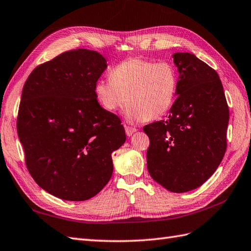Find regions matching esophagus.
<instances>
[{
    "mask_svg": "<svg viewBox=\"0 0 251 251\" xmlns=\"http://www.w3.org/2000/svg\"><path fill=\"white\" fill-rule=\"evenodd\" d=\"M138 129L137 128H135V127H129V126H126L125 127V131H126V135L128 136V137H130V136H132L133 133H135L136 131H137Z\"/></svg>",
    "mask_w": 251,
    "mask_h": 251,
    "instance_id": "esophagus-1",
    "label": "esophagus"
}]
</instances>
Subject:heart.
Returning a JSON list of instances; mask_svg holds the SVG:
<instances>
[{
	"instance_id": "heart-1",
	"label": "heart",
	"mask_w": 251,
	"mask_h": 251,
	"mask_svg": "<svg viewBox=\"0 0 251 251\" xmlns=\"http://www.w3.org/2000/svg\"><path fill=\"white\" fill-rule=\"evenodd\" d=\"M110 78L95 83L96 99L109 112L129 103L125 113L131 122L159 119L176 100L177 73L169 62L129 57L111 69Z\"/></svg>"
}]
</instances>
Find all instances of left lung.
<instances>
[{
	"label": "left lung",
	"instance_id": "8db88e82",
	"mask_svg": "<svg viewBox=\"0 0 251 251\" xmlns=\"http://www.w3.org/2000/svg\"><path fill=\"white\" fill-rule=\"evenodd\" d=\"M172 57L179 74L177 97L167 120L143 130L150 138V176L179 194L199 187L220 165L226 150L229 108L212 67L188 52Z\"/></svg>",
	"mask_w": 251,
	"mask_h": 251
}]
</instances>
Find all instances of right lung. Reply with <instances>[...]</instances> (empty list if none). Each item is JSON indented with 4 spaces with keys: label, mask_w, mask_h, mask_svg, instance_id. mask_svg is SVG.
I'll return each instance as SVG.
<instances>
[{
    "label": "right lung",
    "mask_w": 251,
    "mask_h": 251,
    "mask_svg": "<svg viewBox=\"0 0 251 251\" xmlns=\"http://www.w3.org/2000/svg\"><path fill=\"white\" fill-rule=\"evenodd\" d=\"M107 68L96 51H66L37 66L22 90L17 131L35 182L52 196L84 201L112 176V152L126 140L119 116L98 103Z\"/></svg>",
    "instance_id": "obj_1"
}]
</instances>
